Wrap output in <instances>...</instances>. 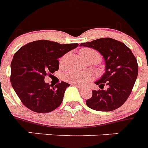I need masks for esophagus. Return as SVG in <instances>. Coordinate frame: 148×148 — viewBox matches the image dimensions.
<instances>
[{"label":"esophagus","instance_id":"34e87169","mask_svg":"<svg viewBox=\"0 0 148 148\" xmlns=\"http://www.w3.org/2000/svg\"><path fill=\"white\" fill-rule=\"evenodd\" d=\"M72 85H74V86H75L78 87L79 88H80V89H83V88H84V87L83 86H81V85H79V84H76V83H73Z\"/></svg>","mask_w":148,"mask_h":148}]
</instances>
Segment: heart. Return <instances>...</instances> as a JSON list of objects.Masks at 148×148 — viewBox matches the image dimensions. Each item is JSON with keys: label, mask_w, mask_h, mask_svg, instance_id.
Instances as JSON below:
<instances>
[{"label": "heart", "mask_w": 148, "mask_h": 148, "mask_svg": "<svg viewBox=\"0 0 148 148\" xmlns=\"http://www.w3.org/2000/svg\"><path fill=\"white\" fill-rule=\"evenodd\" d=\"M79 53L81 56L86 60L90 58H94V57H97L101 60V55L96 51L91 48H83L79 51ZM66 60V55L63 56L60 59V65H63ZM65 79L68 81L76 84H81L86 82L88 81L90 79V75L86 72H79V71H71L69 74H67L65 76Z\"/></svg>", "instance_id": "b5f03b06"}]
</instances>
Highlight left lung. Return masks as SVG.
Segmentation results:
<instances>
[{
    "instance_id": "8db88e82",
    "label": "left lung",
    "mask_w": 148,
    "mask_h": 148,
    "mask_svg": "<svg viewBox=\"0 0 148 148\" xmlns=\"http://www.w3.org/2000/svg\"><path fill=\"white\" fill-rule=\"evenodd\" d=\"M79 45L98 51L106 64L105 73L95 83L101 89L92 91V97L86 101V105L101 112L119 108L127 100L138 76V63L131 50L112 38H101ZM104 84L108 86L106 90L102 89Z\"/></svg>"
}]
</instances>
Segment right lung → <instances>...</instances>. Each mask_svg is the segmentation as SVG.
<instances>
[{"instance_id": "add662e5", "label": "right lung", "mask_w": 148, "mask_h": 148, "mask_svg": "<svg viewBox=\"0 0 148 148\" xmlns=\"http://www.w3.org/2000/svg\"><path fill=\"white\" fill-rule=\"evenodd\" d=\"M78 45L38 40L27 44L15 53L11 62L10 81L24 106L39 113L50 112L60 106L70 85L62 81L51 86L45 82V77L58 71V59Z\"/></svg>"}]
</instances>
